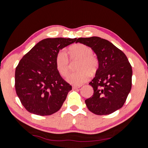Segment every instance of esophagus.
I'll return each instance as SVG.
<instances>
[{"instance_id":"obj_1","label":"esophagus","mask_w":148,"mask_h":148,"mask_svg":"<svg viewBox=\"0 0 148 148\" xmlns=\"http://www.w3.org/2000/svg\"><path fill=\"white\" fill-rule=\"evenodd\" d=\"M80 87H81V86H72V88H73L74 90H75V89L79 88Z\"/></svg>"}]
</instances>
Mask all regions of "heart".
Instances as JSON below:
<instances>
[{
  "instance_id": "b5f03b06",
  "label": "heart",
  "mask_w": 148,
  "mask_h": 148,
  "mask_svg": "<svg viewBox=\"0 0 148 148\" xmlns=\"http://www.w3.org/2000/svg\"><path fill=\"white\" fill-rule=\"evenodd\" d=\"M71 60H79L77 72L69 74L66 79L75 86H81L89 79L91 74L98 70L99 60L93 55V50L83 44H77L71 47L69 51ZM56 65L62 76H65L70 70V61L64 50H60L56 56Z\"/></svg>"
}]
</instances>
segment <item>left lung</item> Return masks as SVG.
<instances>
[{
	"label": "left lung",
	"mask_w": 148,
	"mask_h": 148,
	"mask_svg": "<svg viewBox=\"0 0 148 148\" xmlns=\"http://www.w3.org/2000/svg\"><path fill=\"white\" fill-rule=\"evenodd\" d=\"M76 42L90 47L99 60L95 76L89 83L94 92L85 100L88 109L95 114L107 115L122 108L132 88V69L127 56L99 37H81Z\"/></svg>",
	"instance_id": "1"
}]
</instances>
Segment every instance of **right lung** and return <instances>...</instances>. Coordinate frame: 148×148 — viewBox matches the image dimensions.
<instances>
[{"label": "right lung", "instance_id": "right-lung-1", "mask_svg": "<svg viewBox=\"0 0 148 148\" xmlns=\"http://www.w3.org/2000/svg\"><path fill=\"white\" fill-rule=\"evenodd\" d=\"M76 39H43L21 59L15 71V89L27 111L48 116L61 108L72 86L60 75L56 56L60 50Z\"/></svg>", "mask_w": 148, "mask_h": 148}]
</instances>
